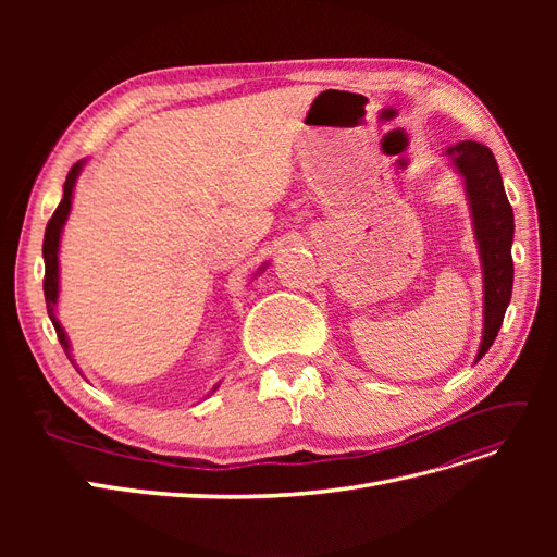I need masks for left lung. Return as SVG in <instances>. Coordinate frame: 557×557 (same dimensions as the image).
<instances>
[{
    "mask_svg": "<svg viewBox=\"0 0 557 557\" xmlns=\"http://www.w3.org/2000/svg\"><path fill=\"white\" fill-rule=\"evenodd\" d=\"M450 166L462 176L471 230L483 274V332L476 360L493 346L513 290V209L493 150L479 141H458L444 150Z\"/></svg>",
    "mask_w": 557,
    "mask_h": 557,
    "instance_id": "1",
    "label": "left lung"
}]
</instances>
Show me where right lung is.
I'll return each instance as SVG.
<instances>
[{"label":"right lung","mask_w":557,"mask_h":557,"mask_svg":"<svg viewBox=\"0 0 557 557\" xmlns=\"http://www.w3.org/2000/svg\"><path fill=\"white\" fill-rule=\"evenodd\" d=\"M88 160H78L72 172L66 174V181H64V193H62V201L58 205L53 218H50L48 225H46V234H44V264H46V278H44V297H46V309H48V318L50 323H53L55 332H58V339L66 352V358H70L74 362V356H72V344H70V336H66L64 327L60 325L58 320V299H60V242H62V232H64V225L66 221H70V213H72V201H74V188H76V181L83 172V166H86ZM269 262H264L262 267H258V272L252 274V278L260 276L264 269H267ZM221 385V383H218ZM218 385L211 387L213 395L218 391ZM207 395V397H209ZM205 397V399H207Z\"/></svg>","instance_id":"add662e5"}]
</instances>
